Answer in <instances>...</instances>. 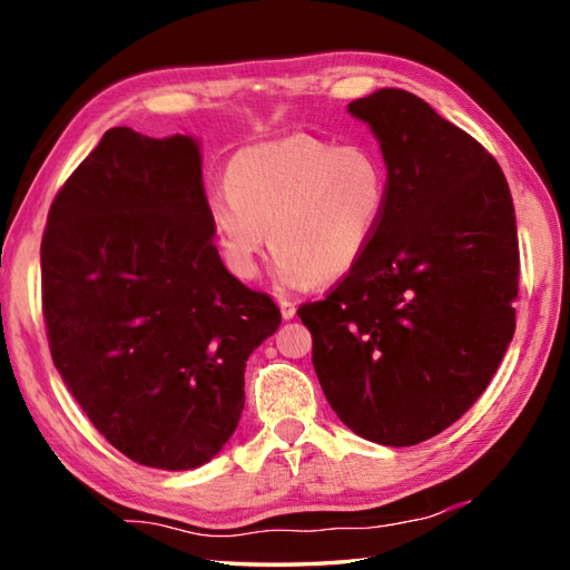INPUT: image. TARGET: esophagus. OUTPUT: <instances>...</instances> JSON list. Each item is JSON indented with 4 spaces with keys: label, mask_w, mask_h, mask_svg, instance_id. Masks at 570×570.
<instances>
[{
    "label": "esophagus",
    "mask_w": 570,
    "mask_h": 570,
    "mask_svg": "<svg viewBox=\"0 0 570 570\" xmlns=\"http://www.w3.org/2000/svg\"><path fill=\"white\" fill-rule=\"evenodd\" d=\"M278 308H282V316H284V321H288V318H294V316H296V304H292V301L282 298V301H278Z\"/></svg>",
    "instance_id": "34e87169"
}]
</instances>
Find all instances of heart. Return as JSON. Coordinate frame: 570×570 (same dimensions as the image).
Listing matches in <instances>:
<instances>
[{
    "instance_id": "b5f03b06",
    "label": "heart",
    "mask_w": 570,
    "mask_h": 570,
    "mask_svg": "<svg viewBox=\"0 0 570 570\" xmlns=\"http://www.w3.org/2000/svg\"><path fill=\"white\" fill-rule=\"evenodd\" d=\"M225 186L208 208L229 269L254 278L272 242L278 282L298 288L353 272L390 203V171L377 151L308 135L237 151Z\"/></svg>"
}]
</instances>
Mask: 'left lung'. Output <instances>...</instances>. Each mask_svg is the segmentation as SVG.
Masks as SVG:
<instances>
[{
	"instance_id": "1",
	"label": "left lung",
	"mask_w": 570,
	"mask_h": 570,
	"mask_svg": "<svg viewBox=\"0 0 570 570\" xmlns=\"http://www.w3.org/2000/svg\"><path fill=\"white\" fill-rule=\"evenodd\" d=\"M347 110L380 139L390 203L355 269L298 316L345 426L416 445L478 402L512 341L514 203L492 154L414 92L384 88Z\"/></svg>"
}]
</instances>
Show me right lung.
Returning a JSON list of instances; mask_svg holds the SVG:
<instances>
[{
    "label": "right lung",
    "instance_id": "add662e5",
    "mask_svg": "<svg viewBox=\"0 0 570 570\" xmlns=\"http://www.w3.org/2000/svg\"><path fill=\"white\" fill-rule=\"evenodd\" d=\"M190 137L107 129L56 193L41 239L53 365L139 465L208 463L245 409V367L282 323L225 269Z\"/></svg>",
    "mask_w": 570,
    "mask_h": 570
}]
</instances>
